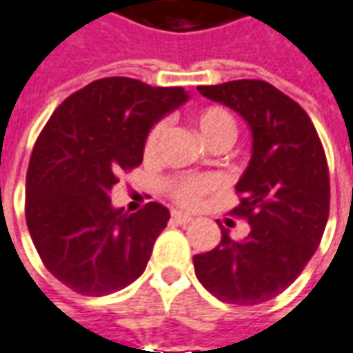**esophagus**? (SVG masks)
Returning a JSON list of instances; mask_svg holds the SVG:
<instances>
[{
    "label": "esophagus",
    "mask_w": 353,
    "mask_h": 353,
    "mask_svg": "<svg viewBox=\"0 0 353 353\" xmlns=\"http://www.w3.org/2000/svg\"><path fill=\"white\" fill-rule=\"evenodd\" d=\"M170 221L174 222V224H188V222H192V216H190V214H185V212H181V210H172Z\"/></svg>",
    "instance_id": "obj_1"
}]
</instances>
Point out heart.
<instances>
[{"instance_id": "obj_1", "label": "heart", "mask_w": 353, "mask_h": 353, "mask_svg": "<svg viewBox=\"0 0 353 353\" xmlns=\"http://www.w3.org/2000/svg\"><path fill=\"white\" fill-rule=\"evenodd\" d=\"M190 121L210 149L221 147V145L228 147L236 139V121H234L232 113L226 111L224 107H219V105L203 107V109L192 113ZM163 134H165L163 123L152 127V131L149 132V137L145 141V154L147 157H152L157 152ZM168 188H170L176 203L185 204V206H196L203 201L204 194H208L210 190L216 188V181L212 176H185V179L172 181Z\"/></svg>"}]
</instances>
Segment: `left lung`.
Returning <instances> with one entry per match:
<instances>
[{"label":"left lung","instance_id":"8db88e82","mask_svg":"<svg viewBox=\"0 0 353 353\" xmlns=\"http://www.w3.org/2000/svg\"><path fill=\"white\" fill-rule=\"evenodd\" d=\"M199 93L246 121L252 150L232 210L250 230L232 240L221 228L219 246L192 258L194 274L222 302L262 304L290 286L322 240L330 212L326 154L306 111L266 81H228Z\"/></svg>","mask_w":353,"mask_h":353}]
</instances>
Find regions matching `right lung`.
Returning <instances> with one entry per match:
<instances>
[{
  "mask_svg": "<svg viewBox=\"0 0 353 353\" xmlns=\"http://www.w3.org/2000/svg\"><path fill=\"white\" fill-rule=\"evenodd\" d=\"M186 101L183 87L107 77L65 99L45 125L27 168V228L47 270L71 290L105 296L145 272L170 212L159 203L123 212L111 190L143 163L150 129Z\"/></svg>",
  "mask_w": 353,
  "mask_h": 353,
  "instance_id": "right-lung-1",
  "label": "right lung"
}]
</instances>
